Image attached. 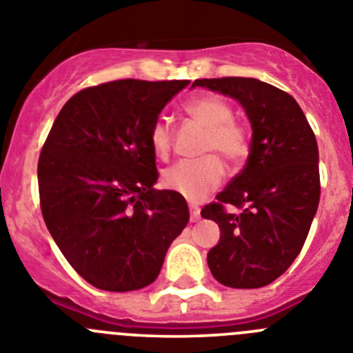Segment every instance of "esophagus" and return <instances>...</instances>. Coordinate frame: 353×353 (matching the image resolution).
<instances>
[{
    "label": "esophagus",
    "mask_w": 353,
    "mask_h": 353,
    "mask_svg": "<svg viewBox=\"0 0 353 353\" xmlns=\"http://www.w3.org/2000/svg\"><path fill=\"white\" fill-rule=\"evenodd\" d=\"M189 212H191V223L199 221V208L196 205H189Z\"/></svg>",
    "instance_id": "34e87169"
}]
</instances>
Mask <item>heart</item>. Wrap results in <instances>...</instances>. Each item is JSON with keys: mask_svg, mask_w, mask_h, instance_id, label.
Wrapping results in <instances>:
<instances>
[{"mask_svg": "<svg viewBox=\"0 0 353 353\" xmlns=\"http://www.w3.org/2000/svg\"><path fill=\"white\" fill-rule=\"evenodd\" d=\"M183 111L196 123L205 127L201 152L208 155L176 162L174 166L164 171L162 183L189 201H201L223 183L226 174L224 162L210 152L215 151L235 164L242 162L251 150V134L248 127L233 120L232 105L217 95L194 97L185 102ZM148 138L155 155L161 159L168 157L174 139L170 121L157 118L150 127Z\"/></svg>", "mask_w": 353, "mask_h": 353, "instance_id": "obj_1", "label": "heart"}]
</instances>
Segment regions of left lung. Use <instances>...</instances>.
I'll return each mask as SVG.
<instances>
[{"label":"left lung","mask_w":353,"mask_h":353,"mask_svg":"<svg viewBox=\"0 0 353 353\" xmlns=\"http://www.w3.org/2000/svg\"><path fill=\"white\" fill-rule=\"evenodd\" d=\"M192 86L233 97L251 121L244 170L201 215L221 230L207 256L212 276L230 288H261L288 270L310 233L320 201L316 138L297 101L272 84L217 77ZM228 204L241 214L228 212Z\"/></svg>","instance_id":"left-lung-1"}]
</instances>
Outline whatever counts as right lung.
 I'll return each instance as SVG.
<instances>
[{
  "label": "right lung",
  "instance_id": "add662e5",
  "mask_svg": "<svg viewBox=\"0 0 353 353\" xmlns=\"http://www.w3.org/2000/svg\"><path fill=\"white\" fill-rule=\"evenodd\" d=\"M189 81L120 79L70 97L39 159L49 233L83 279L130 292L157 279L189 221L182 194L157 191L150 127Z\"/></svg>",
  "mask_w": 353,
  "mask_h": 353
}]
</instances>
